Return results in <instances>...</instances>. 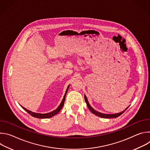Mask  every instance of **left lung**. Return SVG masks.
I'll return each instance as SVG.
<instances>
[{
  "instance_id": "8db88e82",
  "label": "left lung",
  "mask_w": 150,
  "mask_h": 150,
  "mask_svg": "<svg viewBox=\"0 0 150 150\" xmlns=\"http://www.w3.org/2000/svg\"><path fill=\"white\" fill-rule=\"evenodd\" d=\"M84 98H85V102H86L87 105V106H88V109H90V110L93 114H94L95 115L98 116H99V117H103V118H116V117H119V116H120L122 114H123V113L125 112V111L129 107V106H128L127 108H126L123 111H122V112H120V113H115V114H105V113H100V112H99L96 111V110H94V109L92 108V107L90 105V103H88V99H87V97H86V96H85V95H84Z\"/></svg>"
}]
</instances>
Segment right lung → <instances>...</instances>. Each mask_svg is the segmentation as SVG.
Masks as SVG:
<instances>
[{"label":"right lung","mask_w":150,"mask_h":150,"mask_svg":"<svg viewBox=\"0 0 150 150\" xmlns=\"http://www.w3.org/2000/svg\"><path fill=\"white\" fill-rule=\"evenodd\" d=\"M70 86V85H68V87L66 90V92H65V95H64V97L60 104V105L58 106V108L55 109L54 110H53V112H49V113H44V114H42V113H35V112H33L25 108H24V107H23L22 105H21L22 108L27 112L31 116L34 117H36V118H40V119H47V118H50V117H52L54 116H55L56 115H57L60 111V110L62 109V108H63V104H64V103H65V97H66V95H67V93L68 92V90L69 89V87Z\"/></svg>","instance_id":"right-lung-1"}]
</instances>
